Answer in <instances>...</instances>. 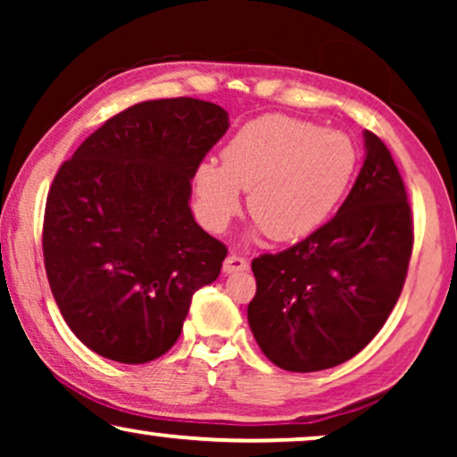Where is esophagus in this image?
<instances>
[{
	"mask_svg": "<svg viewBox=\"0 0 457 457\" xmlns=\"http://www.w3.org/2000/svg\"><path fill=\"white\" fill-rule=\"evenodd\" d=\"M249 268V262L245 260V258H241V255H228L227 260H224V264H222V270L227 272V274H233V272H243V270H247Z\"/></svg>",
	"mask_w": 457,
	"mask_h": 457,
	"instance_id": "esophagus-1",
	"label": "esophagus"
}]
</instances>
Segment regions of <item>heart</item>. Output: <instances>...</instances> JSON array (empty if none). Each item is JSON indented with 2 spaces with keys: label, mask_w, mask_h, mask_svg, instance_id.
I'll return each instance as SVG.
<instances>
[{
  "label": "heart",
  "mask_w": 457,
  "mask_h": 457,
  "mask_svg": "<svg viewBox=\"0 0 457 457\" xmlns=\"http://www.w3.org/2000/svg\"><path fill=\"white\" fill-rule=\"evenodd\" d=\"M222 166L195 168L197 212L220 233L239 212L241 189L260 228L277 241L310 235L339 204L358 164L352 139L341 130L283 114L249 120L230 137Z\"/></svg>",
  "instance_id": "1"
}]
</instances>
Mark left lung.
Listing matches in <instances>:
<instances>
[{"instance_id": "1", "label": "left lung", "mask_w": 457, "mask_h": 457, "mask_svg": "<svg viewBox=\"0 0 457 457\" xmlns=\"http://www.w3.org/2000/svg\"><path fill=\"white\" fill-rule=\"evenodd\" d=\"M366 160L335 218L252 262L247 320L272 364L316 372L360 353L402 295L414 224L391 152L366 130Z\"/></svg>"}]
</instances>
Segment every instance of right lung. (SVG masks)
Returning a JSON list of instances; mask_svg holds the SVG:
<instances>
[{
  "instance_id": "right-lung-1",
  "label": "right lung",
  "mask_w": 457,
  "mask_h": 457,
  "mask_svg": "<svg viewBox=\"0 0 457 457\" xmlns=\"http://www.w3.org/2000/svg\"><path fill=\"white\" fill-rule=\"evenodd\" d=\"M220 105L193 97L130 105L55 174L43 218L54 299L91 352L145 364L177 343L193 293L227 245L191 214V179L227 133Z\"/></svg>"
}]
</instances>
